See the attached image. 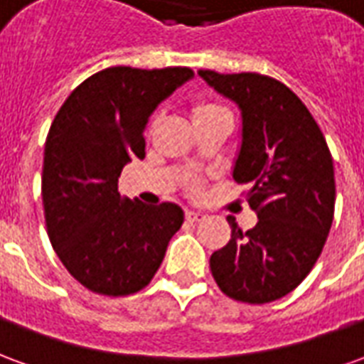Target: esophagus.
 <instances>
[{
	"instance_id": "34e87169",
	"label": "esophagus",
	"mask_w": 364,
	"mask_h": 364,
	"mask_svg": "<svg viewBox=\"0 0 364 364\" xmlns=\"http://www.w3.org/2000/svg\"><path fill=\"white\" fill-rule=\"evenodd\" d=\"M185 218L189 222H198L203 218V214L200 213H195V210H185Z\"/></svg>"
}]
</instances>
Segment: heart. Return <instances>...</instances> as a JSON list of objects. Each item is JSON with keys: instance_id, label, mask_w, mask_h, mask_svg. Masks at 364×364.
<instances>
[{"instance_id": "heart-1", "label": "heart", "mask_w": 364, "mask_h": 364, "mask_svg": "<svg viewBox=\"0 0 364 364\" xmlns=\"http://www.w3.org/2000/svg\"><path fill=\"white\" fill-rule=\"evenodd\" d=\"M191 119L195 124H203L206 120H213V119H220V117H230V112L226 107H222V105L214 103V101H208V99H198L195 103L191 105ZM156 124V117H151L148 120V130H151V127ZM200 181H191L189 183V193L191 195H198L200 193Z\"/></svg>"}]
</instances>
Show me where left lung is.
<instances>
[{
	"instance_id": "8db88e82",
	"label": "left lung",
	"mask_w": 364,
	"mask_h": 364,
	"mask_svg": "<svg viewBox=\"0 0 364 364\" xmlns=\"http://www.w3.org/2000/svg\"><path fill=\"white\" fill-rule=\"evenodd\" d=\"M214 90L242 109L236 183L257 214L247 232L230 218L232 237L210 255V271L226 296L267 304L304 281L333 222V159L318 122L294 91L255 72L198 70Z\"/></svg>"
}]
</instances>
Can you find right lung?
I'll use <instances>...</instances> for the list:
<instances>
[{"label":"right lung","instance_id":"right-lung-1","mask_svg":"<svg viewBox=\"0 0 364 364\" xmlns=\"http://www.w3.org/2000/svg\"><path fill=\"white\" fill-rule=\"evenodd\" d=\"M191 77L183 66L107 68L80 83L54 117L43 166L46 232L68 273L95 294L148 287L181 228L173 203L122 200L119 177L146 156L151 111Z\"/></svg>","mask_w":364,"mask_h":364}]
</instances>
